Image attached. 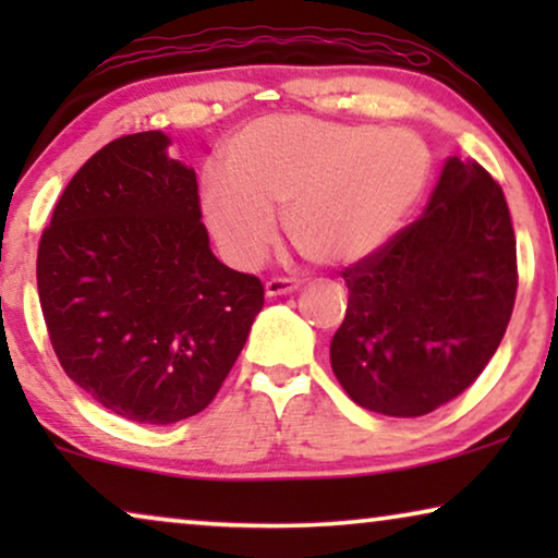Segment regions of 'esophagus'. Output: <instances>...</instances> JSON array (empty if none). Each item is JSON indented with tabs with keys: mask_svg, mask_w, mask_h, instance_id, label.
Instances as JSON below:
<instances>
[{
	"mask_svg": "<svg viewBox=\"0 0 558 558\" xmlns=\"http://www.w3.org/2000/svg\"><path fill=\"white\" fill-rule=\"evenodd\" d=\"M266 296H279V294H289L294 289H300V279H287V277H277L266 281Z\"/></svg>",
	"mask_w": 558,
	"mask_h": 558,
	"instance_id": "esophagus-1",
	"label": "esophagus"
}]
</instances>
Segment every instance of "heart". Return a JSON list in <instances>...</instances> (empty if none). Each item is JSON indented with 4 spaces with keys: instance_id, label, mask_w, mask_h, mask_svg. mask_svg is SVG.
<instances>
[{
    "instance_id": "b5f03b06",
    "label": "heart",
    "mask_w": 558,
    "mask_h": 558,
    "mask_svg": "<svg viewBox=\"0 0 558 558\" xmlns=\"http://www.w3.org/2000/svg\"><path fill=\"white\" fill-rule=\"evenodd\" d=\"M226 167L201 178L205 223L220 254L254 269L277 239V216L296 248L319 266H353L378 254L422 197L432 170L409 129L340 124L304 113L248 121L223 147Z\"/></svg>"
}]
</instances>
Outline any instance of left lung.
I'll use <instances>...</instances> for the list:
<instances>
[{"label":"left lung","mask_w":558,"mask_h":558,"mask_svg":"<svg viewBox=\"0 0 558 558\" xmlns=\"http://www.w3.org/2000/svg\"><path fill=\"white\" fill-rule=\"evenodd\" d=\"M345 319L330 363L357 407L424 416L475 384L515 304L506 195L477 162L449 157L424 216L342 271Z\"/></svg>","instance_id":"left-lung-1"}]
</instances>
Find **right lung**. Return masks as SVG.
<instances>
[{
	"instance_id": "1",
	"label": "right lung",
	"mask_w": 558,
	"mask_h": 558,
	"mask_svg": "<svg viewBox=\"0 0 558 558\" xmlns=\"http://www.w3.org/2000/svg\"><path fill=\"white\" fill-rule=\"evenodd\" d=\"M170 136L98 149L56 203L37 294L60 365L113 414L174 424L216 399L264 307V284L220 264L193 167Z\"/></svg>"
}]
</instances>
